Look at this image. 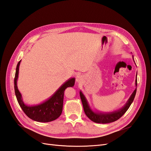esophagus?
Segmentation results:
<instances>
[{
	"label": "esophagus",
	"mask_w": 151,
	"mask_h": 151,
	"mask_svg": "<svg viewBox=\"0 0 151 151\" xmlns=\"http://www.w3.org/2000/svg\"><path fill=\"white\" fill-rule=\"evenodd\" d=\"M80 80H81V76L80 75L77 76V78H76V81H77V82H79Z\"/></svg>",
	"instance_id": "34e87169"
}]
</instances>
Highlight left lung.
<instances>
[{"label":"left lung","mask_w":151,"mask_h":151,"mask_svg":"<svg viewBox=\"0 0 151 151\" xmlns=\"http://www.w3.org/2000/svg\"><path fill=\"white\" fill-rule=\"evenodd\" d=\"M134 60V58H133ZM135 86L136 88L131 95L130 98L127 100V101L123 107L119 110L114 111L112 112H101V111H94L91 109V106L88 105V103L86 98V96L82 93V91H80V96L81 100H82V105L83 107V110L85 114H86L87 117L91 119L92 121L96 123L101 124H107L110 122H112L116 121L117 120L121 118L122 116L126 113V111L128 110L131 103H133L134 98L135 97L137 92V80L136 78L135 80Z\"/></svg>","instance_id":"1"}]
</instances>
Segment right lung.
I'll list each match as a JSON object with an SVG mask.
<instances>
[{"mask_svg":"<svg viewBox=\"0 0 151 151\" xmlns=\"http://www.w3.org/2000/svg\"><path fill=\"white\" fill-rule=\"evenodd\" d=\"M20 60L17 65L16 73L14 80L15 95L19 105L27 116L34 121L40 122H48L57 119L61 115L63 111V99L64 91L69 87H73L75 82V78H69L58 88L51 97L44 102L36 105L29 106L26 105L23 101L22 94L17 87Z\"/></svg>","mask_w":151,"mask_h":151,"instance_id":"obj_1","label":"right lung"}]
</instances>
